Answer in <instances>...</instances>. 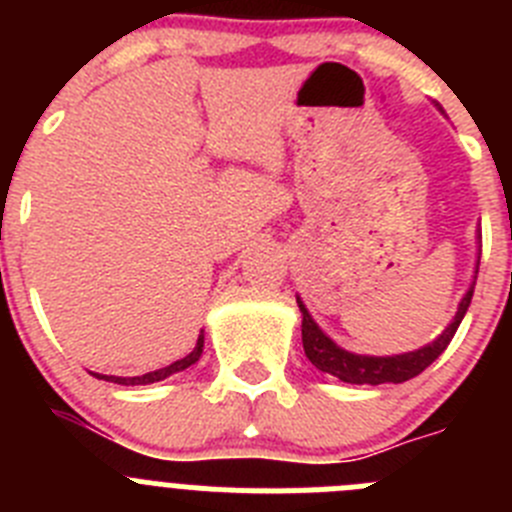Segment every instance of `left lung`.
I'll return each mask as SVG.
<instances>
[{
    "label": "left lung",
    "mask_w": 512,
    "mask_h": 512,
    "mask_svg": "<svg viewBox=\"0 0 512 512\" xmlns=\"http://www.w3.org/2000/svg\"><path fill=\"white\" fill-rule=\"evenodd\" d=\"M472 295H474V284L469 287L464 300H461L451 325L443 330L436 341L418 348V351H410V354H400V356H359V354H351V351H343V348H338L336 343L330 341L323 330L315 325V320L310 318L307 307L297 300V305H300L302 310V346H305V356L312 361V364L318 366L320 372L333 374V377H338L341 382H348V384L408 382V379L418 377L423 369H428V366H431L433 361L446 351V346H449L451 338H454L456 328H459V323L464 320V315H467V307L469 302H472Z\"/></svg>",
    "instance_id": "8db88e82"
}]
</instances>
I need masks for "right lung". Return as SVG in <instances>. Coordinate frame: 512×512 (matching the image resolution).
Here are the masks:
<instances>
[{
  "label": "right lung",
  "instance_id": "obj_1",
  "mask_svg": "<svg viewBox=\"0 0 512 512\" xmlns=\"http://www.w3.org/2000/svg\"><path fill=\"white\" fill-rule=\"evenodd\" d=\"M202 346H205V338L200 336V341H197V346H194L192 354L184 356V359H179V361H174V364L164 366V369H156V372L143 374V377H128V379H125V377H102V374H94V377L107 379V382H115V384H151V382H161V379L171 377V374L184 372L187 366H192L194 361L200 359V356H202Z\"/></svg>",
  "mask_w": 512,
  "mask_h": 512
}]
</instances>
